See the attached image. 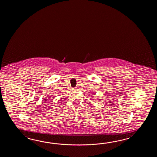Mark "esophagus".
<instances>
[{"label": "esophagus", "mask_w": 157, "mask_h": 157, "mask_svg": "<svg viewBox=\"0 0 157 157\" xmlns=\"http://www.w3.org/2000/svg\"><path fill=\"white\" fill-rule=\"evenodd\" d=\"M77 89H78V87H75L73 88V90H75H75H77Z\"/></svg>", "instance_id": "obj_1"}]
</instances>
